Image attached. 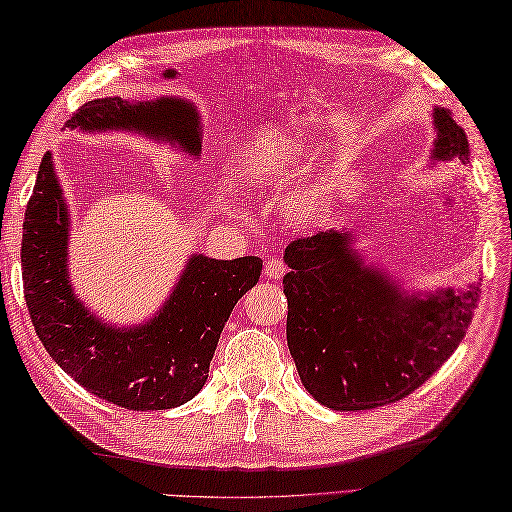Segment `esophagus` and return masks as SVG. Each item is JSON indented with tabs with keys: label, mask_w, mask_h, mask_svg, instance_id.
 I'll list each match as a JSON object with an SVG mask.
<instances>
[{
	"label": "esophagus",
	"mask_w": 512,
	"mask_h": 512,
	"mask_svg": "<svg viewBox=\"0 0 512 512\" xmlns=\"http://www.w3.org/2000/svg\"><path fill=\"white\" fill-rule=\"evenodd\" d=\"M264 275H266L268 279H281V277L286 275V264L281 262L279 257L268 259L266 266H264Z\"/></svg>",
	"instance_id": "esophagus-1"
}]
</instances>
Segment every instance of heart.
Returning a JSON list of instances; mask_svg holds the SVG:
<instances>
[{
	"mask_svg": "<svg viewBox=\"0 0 512 512\" xmlns=\"http://www.w3.org/2000/svg\"><path fill=\"white\" fill-rule=\"evenodd\" d=\"M321 202V189L317 187H306L297 191L290 198V211L297 217H310L317 213V206Z\"/></svg>",
	"mask_w": 512,
	"mask_h": 512,
	"instance_id": "heart-1",
	"label": "heart"
}]
</instances>
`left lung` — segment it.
<instances>
[{"label": "left lung", "mask_w": 512, "mask_h": 512, "mask_svg": "<svg viewBox=\"0 0 512 512\" xmlns=\"http://www.w3.org/2000/svg\"><path fill=\"white\" fill-rule=\"evenodd\" d=\"M433 129V160H471L449 110H433ZM352 242L350 231L317 233L284 255L288 350L303 387L334 411L376 409L416 391L458 350L480 301L477 286L407 295L365 266Z\"/></svg>", "instance_id": "8db88e82"}]
</instances>
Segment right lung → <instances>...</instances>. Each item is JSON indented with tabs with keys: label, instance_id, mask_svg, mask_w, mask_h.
I'll list each match as a JSON object with an SVG mask.
<instances>
[{
	"label": "right lung",
	"instance_id": "obj_1",
	"mask_svg": "<svg viewBox=\"0 0 512 512\" xmlns=\"http://www.w3.org/2000/svg\"><path fill=\"white\" fill-rule=\"evenodd\" d=\"M65 127L83 132L129 129L200 154L202 125L193 103L96 99L76 110ZM70 217L52 154L39 165L26 206L21 277L32 325L65 374L90 394L132 411L180 407L204 387L224 323L235 303L262 275V259L191 255L180 281L154 319L112 328L74 297L68 275Z\"/></svg>",
	"mask_w": 512,
	"mask_h": 512
}]
</instances>
